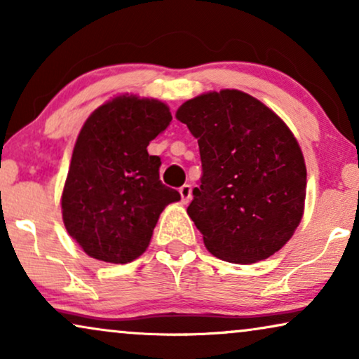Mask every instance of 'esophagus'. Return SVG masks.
<instances>
[{
	"label": "esophagus",
	"instance_id": "1",
	"mask_svg": "<svg viewBox=\"0 0 359 359\" xmlns=\"http://www.w3.org/2000/svg\"><path fill=\"white\" fill-rule=\"evenodd\" d=\"M180 194H181V201H183V204H188L189 199H191V184L181 186Z\"/></svg>",
	"mask_w": 359,
	"mask_h": 359
}]
</instances>
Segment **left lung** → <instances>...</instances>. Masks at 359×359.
I'll use <instances>...</instances> for the list:
<instances>
[{
	"label": "left lung",
	"instance_id": "8db88e82",
	"mask_svg": "<svg viewBox=\"0 0 359 359\" xmlns=\"http://www.w3.org/2000/svg\"><path fill=\"white\" fill-rule=\"evenodd\" d=\"M176 117L198 139L203 176L188 214L205 248L238 264L271 257L304 212L307 171L292 132L238 90L186 101Z\"/></svg>",
	"mask_w": 359,
	"mask_h": 359
}]
</instances>
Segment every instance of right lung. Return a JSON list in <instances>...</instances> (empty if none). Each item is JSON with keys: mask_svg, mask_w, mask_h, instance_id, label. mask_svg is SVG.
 <instances>
[{"mask_svg": "<svg viewBox=\"0 0 359 359\" xmlns=\"http://www.w3.org/2000/svg\"><path fill=\"white\" fill-rule=\"evenodd\" d=\"M171 122L156 100L119 96L93 112L78 135L62 194L63 224L86 255L130 263L149 247L161 210L181 199L160 181L147 147Z\"/></svg>", "mask_w": 359, "mask_h": 359, "instance_id": "obj_1", "label": "right lung"}]
</instances>
